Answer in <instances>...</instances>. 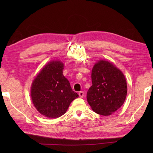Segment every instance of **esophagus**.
<instances>
[{
	"label": "esophagus",
	"instance_id": "esophagus-1",
	"mask_svg": "<svg viewBox=\"0 0 153 153\" xmlns=\"http://www.w3.org/2000/svg\"><path fill=\"white\" fill-rule=\"evenodd\" d=\"M79 97H81V98H83V96H84V93H83V91H80V92H79Z\"/></svg>",
	"mask_w": 153,
	"mask_h": 153
}]
</instances>
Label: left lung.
Listing matches in <instances>:
<instances>
[{
  "label": "left lung",
  "instance_id": "left-lung-1",
  "mask_svg": "<svg viewBox=\"0 0 153 153\" xmlns=\"http://www.w3.org/2000/svg\"><path fill=\"white\" fill-rule=\"evenodd\" d=\"M91 80L87 99L94 112L108 116L122 106L127 95V83L119 69L108 61L100 60L93 68Z\"/></svg>",
  "mask_w": 153,
  "mask_h": 153
}]
</instances>
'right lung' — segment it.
<instances>
[{"instance_id": "obj_1", "label": "right lung", "mask_w": 153, "mask_h": 153, "mask_svg": "<svg viewBox=\"0 0 153 153\" xmlns=\"http://www.w3.org/2000/svg\"><path fill=\"white\" fill-rule=\"evenodd\" d=\"M64 64L53 61L45 66L31 85V96L35 108L48 118H58L79 97L62 74Z\"/></svg>"}]
</instances>
